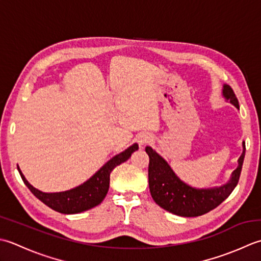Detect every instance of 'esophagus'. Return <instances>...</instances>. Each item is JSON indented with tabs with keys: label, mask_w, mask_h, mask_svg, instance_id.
<instances>
[{
	"label": "esophagus",
	"mask_w": 261,
	"mask_h": 261,
	"mask_svg": "<svg viewBox=\"0 0 261 261\" xmlns=\"http://www.w3.org/2000/svg\"><path fill=\"white\" fill-rule=\"evenodd\" d=\"M151 137L147 136V135H142L140 137V140H138V142H140V144H146V143L150 142Z\"/></svg>",
	"instance_id": "esophagus-1"
}]
</instances>
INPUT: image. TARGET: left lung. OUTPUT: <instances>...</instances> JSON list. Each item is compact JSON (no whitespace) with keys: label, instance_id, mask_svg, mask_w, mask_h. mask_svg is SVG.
I'll list each match as a JSON object with an SVG mask.
<instances>
[{"label":"left lung","instance_id":"8db88e82","mask_svg":"<svg viewBox=\"0 0 261 261\" xmlns=\"http://www.w3.org/2000/svg\"><path fill=\"white\" fill-rule=\"evenodd\" d=\"M223 95L239 108V101L233 89L225 84ZM150 158L148 162V186L153 200L172 214L195 217L204 215L214 210L223 200H225L237 187L240 179L242 164L246 154V144L243 143V152L239 158V166L233 171L231 180L221 187L212 189H196L181 181L172 171L162 156L153 151L150 146L145 147Z\"/></svg>","mask_w":261,"mask_h":261}]
</instances>
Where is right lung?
Listing matches in <instances>:
<instances>
[{"mask_svg":"<svg viewBox=\"0 0 261 261\" xmlns=\"http://www.w3.org/2000/svg\"><path fill=\"white\" fill-rule=\"evenodd\" d=\"M136 150H138V145L133 144L124 152L117 154L113 159H110L88 181L76 188L63 191V193H42V191L34 188L27 181L19 167L18 170L27 187L37 198L48 206L49 208L62 213V214H77V213L93 208L94 206L99 205L105 199L109 189L111 171L117 166H119L120 163L128 160L132 153Z\"/></svg>","mask_w":261,"mask_h":261,"instance_id":"add662e5","label":"right lung"}]
</instances>
